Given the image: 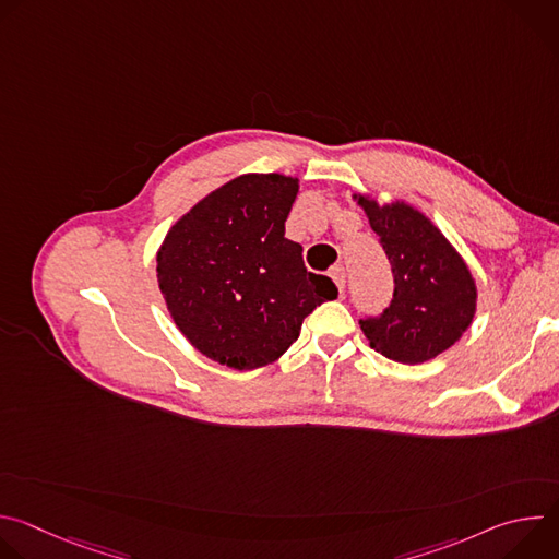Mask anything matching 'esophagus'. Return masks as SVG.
I'll list each match as a JSON object with an SVG mask.
<instances>
[{
    "label": "esophagus",
    "mask_w": 559,
    "mask_h": 559,
    "mask_svg": "<svg viewBox=\"0 0 559 559\" xmlns=\"http://www.w3.org/2000/svg\"><path fill=\"white\" fill-rule=\"evenodd\" d=\"M330 276H332V281L336 283V287H338L341 294H343V292H345V267H343V265H334L332 272H330Z\"/></svg>",
    "instance_id": "obj_1"
}]
</instances>
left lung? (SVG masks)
Segmentation results:
<instances>
[{
	"mask_svg": "<svg viewBox=\"0 0 559 559\" xmlns=\"http://www.w3.org/2000/svg\"><path fill=\"white\" fill-rule=\"evenodd\" d=\"M378 234L393 272V298L360 328L371 349L418 365L455 345L475 316L477 287L447 236L405 201L380 205L354 194Z\"/></svg>",
	"mask_w": 559,
	"mask_h": 559,
	"instance_id": "obj_1",
	"label": "left lung"
}]
</instances>
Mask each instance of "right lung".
<instances>
[{
	"mask_svg": "<svg viewBox=\"0 0 559 559\" xmlns=\"http://www.w3.org/2000/svg\"><path fill=\"white\" fill-rule=\"evenodd\" d=\"M298 179L241 175L201 199L166 234L156 278L181 334L238 371L265 367L298 338L305 316L338 296L285 238Z\"/></svg>",
	"mask_w": 559,
	"mask_h": 559,
	"instance_id": "right-lung-1",
	"label": "right lung"
}]
</instances>
